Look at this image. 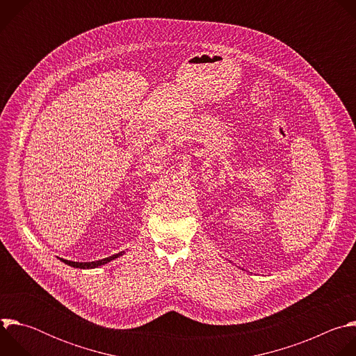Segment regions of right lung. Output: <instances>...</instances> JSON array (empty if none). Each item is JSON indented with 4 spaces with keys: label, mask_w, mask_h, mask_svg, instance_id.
I'll list each match as a JSON object with an SVG mask.
<instances>
[{
    "label": "right lung",
    "mask_w": 356,
    "mask_h": 356,
    "mask_svg": "<svg viewBox=\"0 0 356 356\" xmlns=\"http://www.w3.org/2000/svg\"><path fill=\"white\" fill-rule=\"evenodd\" d=\"M125 252H120L117 253V255H113V257H108L106 259H99V261H94V262H73V261H67V259H60L62 262H65L66 265L69 266H73V268H80V269H94V268H98V266H103L114 259H117L118 257L124 255Z\"/></svg>",
    "instance_id": "obj_1"
}]
</instances>
